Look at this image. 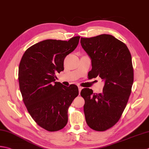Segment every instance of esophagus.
I'll use <instances>...</instances> for the list:
<instances>
[{"label": "esophagus", "mask_w": 149, "mask_h": 149, "mask_svg": "<svg viewBox=\"0 0 149 149\" xmlns=\"http://www.w3.org/2000/svg\"><path fill=\"white\" fill-rule=\"evenodd\" d=\"M78 88H79V93H80V92L81 91V90L83 89V87L81 86H78Z\"/></svg>", "instance_id": "1"}]
</instances>
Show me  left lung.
Returning a JSON list of instances; mask_svg holds the SVG:
<instances>
[{
    "label": "left lung",
    "mask_w": 149,
    "mask_h": 149,
    "mask_svg": "<svg viewBox=\"0 0 149 149\" xmlns=\"http://www.w3.org/2000/svg\"><path fill=\"white\" fill-rule=\"evenodd\" d=\"M81 45L92 60L90 77L104 81L100 94L81 90L86 123L94 130H107L119 120L129 101L134 81L132 57L126 45L111 35L81 37Z\"/></svg>",
    "instance_id": "1"
}]
</instances>
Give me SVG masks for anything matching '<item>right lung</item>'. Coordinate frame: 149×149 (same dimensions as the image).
I'll use <instances>...</instances> for the list:
<instances>
[{
	"mask_svg": "<svg viewBox=\"0 0 149 149\" xmlns=\"http://www.w3.org/2000/svg\"><path fill=\"white\" fill-rule=\"evenodd\" d=\"M80 37L68 41L47 39L26 49L19 67L22 100L36 123L49 132L63 129L68 110L79 94L78 87L55 82V74L64 70V60L76 48Z\"/></svg>",
	"mask_w": 149,
	"mask_h": 149,
	"instance_id": "1",
	"label": "right lung"
}]
</instances>
